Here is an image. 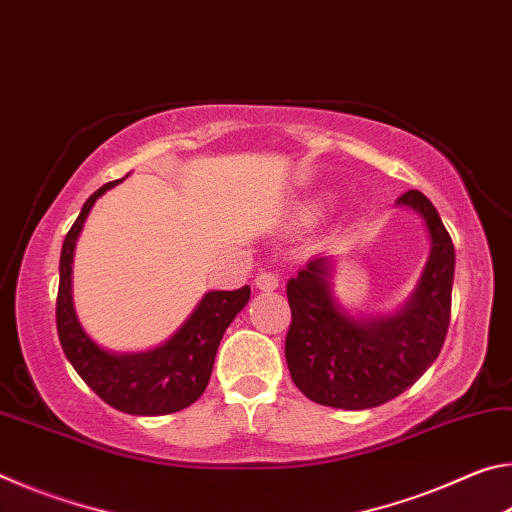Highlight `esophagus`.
<instances>
[{
	"mask_svg": "<svg viewBox=\"0 0 512 512\" xmlns=\"http://www.w3.org/2000/svg\"><path fill=\"white\" fill-rule=\"evenodd\" d=\"M255 287L259 291H275L280 287V275L275 271H259L255 277Z\"/></svg>",
	"mask_w": 512,
	"mask_h": 512,
	"instance_id": "34e87169",
	"label": "esophagus"
}]
</instances>
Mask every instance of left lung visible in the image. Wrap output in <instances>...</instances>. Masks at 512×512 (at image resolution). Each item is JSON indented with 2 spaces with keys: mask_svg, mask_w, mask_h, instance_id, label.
Wrapping results in <instances>:
<instances>
[{
  "mask_svg": "<svg viewBox=\"0 0 512 512\" xmlns=\"http://www.w3.org/2000/svg\"><path fill=\"white\" fill-rule=\"evenodd\" d=\"M397 203L422 214L431 255L400 314L354 320L329 291V257H314L287 282L291 325L284 343L293 384L311 402L372 409L413 386L443 348L452 316L454 244L436 207L418 189Z\"/></svg>",
  "mask_w": 512,
  "mask_h": 512,
  "instance_id": "1",
  "label": "left lung"
}]
</instances>
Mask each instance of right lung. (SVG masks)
<instances>
[{"mask_svg": "<svg viewBox=\"0 0 512 512\" xmlns=\"http://www.w3.org/2000/svg\"><path fill=\"white\" fill-rule=\"evenodd\" d=\"M112 180L85 201L60 250L56 329L65 357L81 379L112 409L131 415H167L187 409L205 393L225 329L250 298V287L210 291L187 323L160 348L140 354H112L83 332L72 305V259L83 223Z\"/></svg>", "mask_w": 512, "mask_h": 512, "instance_id": "1", "label": "right lung"}]
</instances>
